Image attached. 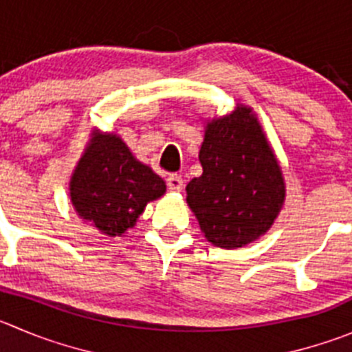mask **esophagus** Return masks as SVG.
Segmentation results:
<instances>
[{
	"instance_id": "esophagus-1",
	"label": "esophagus",
	"mask_w": 352,
	"mask_h": 352,
	"mask_svg": "<svg viewBox=\"0 0 352 352\" xmlns=\"http://www.w3.org/2000/svg\"><path fill=\"white\" fill-rule=\"evenodd\" d=\"M166 186H168L170 191H182V187H184V180L182 177L177 175V173H172V175H168V179H166Z\"/></svg>"
}]
</instances>
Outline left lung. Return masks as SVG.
<instances>
[{"instance_id": "obj_1", "label": "left lung", "mask_w": 352, "mask_h": 352, "mask_svg": "<svg viewBox=\"0 0 352 352\" xmlns=\"http://www.w3.org/2000/svg\"><path fill=\"white\" fill-rule=\"evenodd\" d=\"M203 173L187 184V203L210 243L239 248L272 226L285 199L281 168L250 107L206 126Z\"/></svg>"}]
</instances>
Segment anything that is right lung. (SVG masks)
<instances>
[{"mask_svg": "<svg viewBox=\"0 0 352 352\" xmlns=\"http://www.w3.org/2000/svg\"><path fill=\"white\" fill-rule=\"evenodd\" d=\"M165 182L131 156L116 135H97L71 179L72 205L104 234L123 236L146 205L165 195Z\"/></svg>", "mask_w": 352, "mask_h": 352, "instance_id": "obj_1", "label": "right lung"}]
</instances>
